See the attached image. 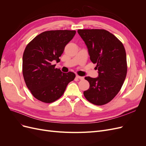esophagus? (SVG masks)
Listing matches in <instances>:
<instances>
[{
    "mask_svg": "<svg viewBox=\"0 0 146 146\" xmlns=\"http://www.w3.org/2000/svg\"><path fill=\"white\" fill-rule=\"evenodd\" d=\"M76 78H78V79H80V80H83V77L79 76H76Z\"/></svg>",
    "mask_w": 146,
    "mask_h": 146,
    "instance_id": "obj_1",
    "label": "esophagus"
}]
</instances>
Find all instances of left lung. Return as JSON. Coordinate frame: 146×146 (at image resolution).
Listing matches in <instances>:
<instances>
[{
	"mask_svg": "<svg viewBox=\"0 0 146 146\" xmlns=\"http://www.w3.org/2000/svg\"><path fill=\"white\" fill-rule=\"evenodd\" d=\"M78 33L85 42L90 60L96 63L99 76L86 77L90 88L83 92L85 98L96 105L108 103L121 89L127 72V57L122 43L112 33L104 29H79Z\"/></svg>",
	"mask_w": 146,
	"mask_h": 146,
	"instance_id": "obj_1",
	"label": "left lung"
}]
</instances>
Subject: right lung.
Instances as JSON below:
<instances>
[{"mask_svg": "<svg viewBox=\"0 0 146 146\" xmlns=\"http://www.w3.org/2000/svg\"><path fill=\"white\" fill-rule=\"evenodd\" d=\"M75 30H50L35 37L26 46L23 57V74L31 93L38 100L52 103L62 96L76 74L63 73L52 65L57 63L64 47L76 35Z\"/></svg>", "mask_w": 146, "mask_h": 146, "instance_id": "1", "label": "right lung"}]
</instances>
